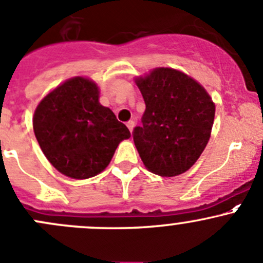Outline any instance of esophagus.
Returning a JSON list of instances; mask_svg holds the SVG:
<instances>
[{
  "instance_id": "esophagus-1",
  "label": "esophagus",
  "mask_w": 263,
  "mask_h": 263,
  "mask_svg": "<svg viewBox=\"0 0 263 263\" xmlns=\"http://www.w3.org/2000/svg\"><path fill=\"white\" fill-rule=\"evenodd\" d=\"M126 124H127V127H128L129 132H132V129H134V127H135V122L134 121H128Z\"/></svg>"
}]
</instances>
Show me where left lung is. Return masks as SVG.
<instances>
[{
  "instance_id": "left-lung-1",
  "label": "left lung",
  "mask_w": 263,
  "mask_h": 263,
  "mask_svg": "<svg viewBox=\"0 0 263 263\" xmlns=\"http://www.w3.org/2000/svg\"><path fill=\"white\" fill-rule=\"evenodd\" d=\"M144 98L135 145L145 167L163 177L186 172L207 146L215 104L199 83L171 68H158L136 81Z\"/></svg>"
}]
</instances>
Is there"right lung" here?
<instances>
[{"mask_svg":"<svg viewBox=\"0 0 263 263\" xmlns=\"http://www.w3.org/2000/svg\"><path fill=\"white\" fill-rule=\"evenodd\" d=\"M35 139L48 162L72 178L93 177L106 168L128 128L99 103L92 81L76 77L51 91L33 117Z\"/></svg>","mask_w":263,"mask_h":263,"instance_id":"right-lung-1","label":"right lung"}]
</instances>
